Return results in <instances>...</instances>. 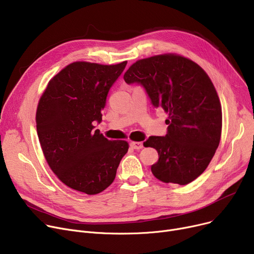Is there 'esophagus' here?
<instances>
[{"instance_id":"34e87169","label":"esophagus","mask_w":254,"mask_h":254,"mask_svg":"<svg viewBox=\"0 0 254 254\" xmlns=\"http://www.w3.org/2000/svg\"><path fill=\"white\" fill-rule=\"evenodd\" d=\"M130 147L134 148L136 150H139V149H142L143 148V143L142 142H130Z\"/></svg>"}]
</instances>
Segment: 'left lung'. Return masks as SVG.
Returning <instances> with one entry per match:
<instances>
[{
  "label": "left lung",
  "instance_id": "8db88e82",
  "mask_svg": "<svg viewBox=\"0 0 254 254\" xmlns=\"http://www.w3.org/2000/svg\"><path fill=\"white\" fill-rule=\"evenodd\" d=\"M124 79L142 85L155 108L169 115L167 135L144 142L158 152L152 174L180 185L196 179L214 156L221 136V105L209 76L194 62L169 53L136 62Z\"/></svg>",
  "mask_w": 254,
  "mask_h": 254
}]
</instances>
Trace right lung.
Here are the masks:
<instances>
[{
    "mask_svg": "<svg viewBox=\"0 0 254 254\" xmlns=\"http://www.w3.org/2000/svg\"><path fill=\"white\" fill-rule=\"evenodd\" d=\"M127 63H72L50 80L39 101L37 134L44 156L57 177L75 190H105L127 152V142L110 141L92 125L102 122L107 96Z\"/></svg>",
    "mask_w": 254,
    "mask_h": 254,
    "instance_id": "1",
    "label": "right lung"
}]
</instances>
